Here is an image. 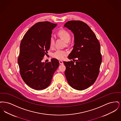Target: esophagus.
I'll list each match as a JSON object with an SVG mask.
<instances>
[{"label":"esophagus","instance_id":"34e87169","mask_svg":"<svg viewBox=\"0 0 121 121\" xmlns=\"http://www.w3.org/2000/svg\"><path fill=\"white\" fill-rule=\"evenodd\" d=\"M59 62L60 64H61V65H63V62L62 61H61V60H60V61H59Z\"/></svg>","mask_w":121,"mask_h":121}]
</instances>
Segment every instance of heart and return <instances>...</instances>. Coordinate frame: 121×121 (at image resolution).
Returning <instances> with one entry per match:
<instances>
[{
	"instance_id": "heart-1",
	"label": "heart",
	"mask_w": 121,
	"mask_h": 121,
	"mask_svg": "<svg viewBox=\"0 0 121 121\" xmlns=\"http://www.w3.org/2000/svg\"><path fill=\"white\" fill-rule=\"evenodd\" d=\"M58 36L66 43H69L71 39V36L69 32L66 30H61L58 32ZM55 38L52 35L50 38V46L53 47L54 44ZM67 52L62 50H57L52 53V57L58 59H63L67 55Z\"/></svg>"
}]
</instances>
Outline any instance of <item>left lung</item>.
I'll return each instance as SVG.
<instances>
[{
	"mask_svg": "<svg viewBox=\"0 0 121 121\" xmlns=\"http://www.w3.org/2000/svg\"><path fill=\"white\" fill-rule=\"evenodd\" d=\"M64 27L70 30L74 37L73 48L68 58L73 61L77 59L75 63L63 62L65 75L70 86L78 90H84L98 78L102 63L100 44L92 29L82 21H69Z\"/></svg>",
	"mask_w": 121,
	"mask_h": 121,
	"instance_id": "1",
	"label": "left lung"
}]
</instances>
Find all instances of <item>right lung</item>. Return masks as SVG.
<instances>
[{"mask_svg":"<svg viewBox=\"0 0 121 121\" xmlns=\"http://www.w3.org/2000/svg\"><path fill=\"white\" fill-rule=\"evenodd\" d=\"M57 25L47 21L37 23L29 29L20 43L17 61L20 75L25 83L35 90L49 86L59 66L56 58L49 63L42 62L50 48L52 30Z\"/></svg>","mask_w":121,"mask_h":121,"instance_id":"1","label":"right lung"}]
</instances>
